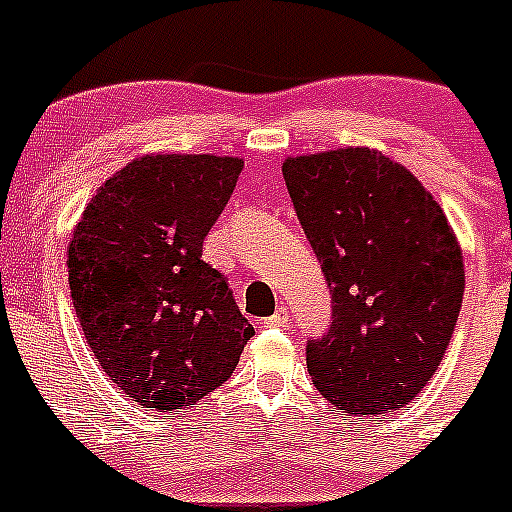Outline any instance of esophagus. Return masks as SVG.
<instances>
[{"label": "esophagus", "instance_id": "1", "mask_svg": "<svg viewBox=\"0 0 512 512\" xmlns=\"http://www.w3.org/2000/svg\"><path fill=\"white\" fill-rule=\"evenodd\" d=\"M288 308H285V305H280L278 310H275V313L270 315V318H265V323H262V326L265 328H285L288 326Z\"/></svg>", "mask_w": 512, "mask_h": 512}]
</instances>
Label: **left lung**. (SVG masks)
Segmentation results:
<instances>
[{
	"label": "left lung",
	"instance_id": "left-lung-1",
	"mask_svg": "<svg viewBox=\"0 0 512 512\" xmlns=\"http://www.w3.org/2000/svg\"><path fill=\"white\" fill-rule=\"evenodd\" d=\"M283 176L333 303L305 346L315 389L356 417L404 407L444 358L465 293L442 207L369 148L288 159Z\"/></svg>",
	"mask_w": 512,
	"mask_h": 512
}]
</instances>
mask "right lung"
<instances>
[{
  "mask_svg": "<svg viewBox=\"0 0 512 512\" xmlns=\"http://www.w3.org/2000/svg\"><path fill=\"white\" fill-rule=\"evenodd\" d=\"M245 161L143 156L100 186L70 242V293L108 379L146 409L197 404L255 328L202 245Z\"/></svg>",
  "mask_w": 512,
  "mask_h": 512,
  "instance_id": "1",
  "label": "right lung"
}]
</instances>
